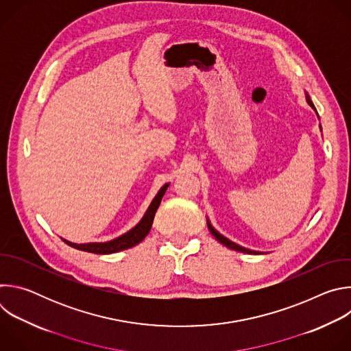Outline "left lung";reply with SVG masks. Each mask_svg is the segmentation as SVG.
<instances>
[{
	"label": "left lung",
	"instance_id": "8db88e82",
	"mask_svg": "<svg viewBox=\"0 0 351 351\" xmlns=\"http://www.w3.org/2000/svg\"><path fill=\"white\" fill-rule=\"evenodd\" d=\"M306 99H307V103H308V106L317 112V110H315V107H314V104H313V101H311V98H310V95H308V93H306ZM318 115V114H317ZM319 128H321V125H319ZM322 130V129H321ZM207 225H208V229H210V232H211V234L219 241V243H222L223 245H226L228 248H232V250H236V252H240V253H245V254H263V253H260V252H254V250H250V248H245V247H241V245H239V244H236V243H233L232 240H229V239H226L223 234H221L213 225H211V222H210V219H207Z\"/></svg>",
	"mask_w": 351,
	"mask_h": 351
}]
</instances>
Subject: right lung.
Masks as SVG:
<instances>
[{
  "label": "right lung",
  "instance_id": "right-lung-1",
  "mask_svg": "<svg viewBox=\"0 0 351 351\" xmlns=\"http://www.w3.org/2000/svg\"><path fill=\"white\" fill-rule=\"evenodd\" d=\"M168 186H169V183H165L160 189V191L154 197L152 204L148 206V208H147L145 214L143 215V218L140 219V222L134 228L128 230L126 233L121 234L119 237H115L114 240L104 241V243H83V244L72 243L66 239H62V240L73 248L82 250V252H87V253H94V254H112V253L122 252V250H126V248H130V247L138 244L148 234L149 229H152L154 215L161 204V199H162Z\"/></svg>",
  "mask_w": 351,
  "mask_h": 351
}]
</instances>
